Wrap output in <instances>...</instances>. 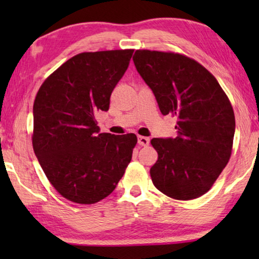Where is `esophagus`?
<instances>
[{
	"label": "esophagus",
	"mask_w": 259,
	"mask_h": 259,
	"mask_svg": "<svg viewBox=\"0 0 259 259\" xmlns=\"http://www.w3.org/2000/svg\"><path fill=\"white\" fill-rule=\"evenodd\" d=\"M138 144L142 146H147L150 144V138L144 137V136H138Z\"/></svg>",
	"instance_id": "esophagus-1"
}]
</instances>
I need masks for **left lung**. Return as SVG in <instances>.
I'll return each instance as SVG.
<instances>
[{
  "label": "left lung",
  "instance_id": "1",
  "mask_svg": "<svg viewBox=\"0 0 259 259\" xmlns=\"http://www.w3.org/2000/svg\"><path fill=\"white\" fill-rule=\"evenodd\" d=\"M133 60L161 113L178 117L177 137L151 140L159 154L152 182L169 198H199L230 160L235 131L230 100L216 77L188 57L137 50Z\"/></svg>",
  "mask_w": 259,
  "mask_h": 259
}]
</instances>
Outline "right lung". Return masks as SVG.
Returning a JSON list of instances; mask_svg holds the SVG:
<instances>
[{
    "mask_svg": "<svg viewBox=\"0 0 259 259\" xmlns=\"http://www.w3.org/2000/svg\"><path fill=\"white\" fill-rule=\"evenodd\" d=\"M134 50L83 52L43 82L33 106V148L64 198L93 204L115 190L137 144L135 134H100L95 115L107 112L112 91Z\"/></svg>",
    "mask_w": 259,
    "mask_h": 259,
    "instance_id": "right-lung-1",
    "label": "right lung"
}]
</instances>
